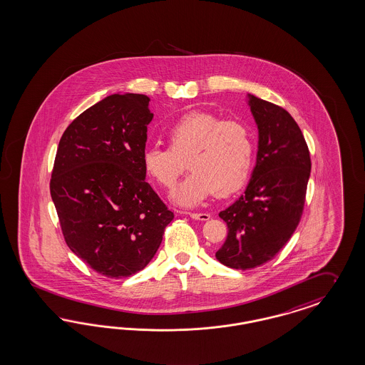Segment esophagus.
<instances>
[{"mask_svg": "<svg viewBox=\"0 0 365 365\" xmlns=\"http://www.w3.org/2000/svg\"><path fill=\"white\" fill-rule=\"evenodd\" d=\"M189 215L192 220H198V221H207L210 218V214L207 213H189Z\"/></svg>", "mask_w": 365, "mask_h": 365, "instance_id": "1", "label": "esophagus"}]
</instances>
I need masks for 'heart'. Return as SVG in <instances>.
Masks as SVG:
<instances>
[{
    "label": "heart",
    "instance_id": "b5f03b06",
    "mask_svg": "<svg viewBox=\"0 0 365 365\" xmlns=\"http://www.w3.org/2000/svg\"><path fill=\"white\" fill-rule=\"evenodd\" d=\"M165 140L168 150L150 147L143 152V168L159 186L171 189L186 162L191 171L173 192V200L182 206H194L212 192L227 197L251 174L255 144L241 123L190 112L167 129Z\"/></svg>",
    "mask_w": 365,
    "mask_h": 365
}]
</instances>
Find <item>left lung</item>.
<instances>
[{
	"instance_id": "8db88e82",
	"label": "left lung",
	"mask_w": 365,
	"mask_h": 365,
	"mask_svg": "<svg viewBox=\"0 0 365 365\" xmlns=\"http://www.w3.org/2000/svg\"><path fill=\"white\" fill-rule=\"evenodd\" d=\"M257 125L256 164L244 194L220 217L229 233L217 251L235 269L264 264L291 239L299 224L312 162L295 120L283 108L248 94Z\"/></svg>"
}]
</instances>
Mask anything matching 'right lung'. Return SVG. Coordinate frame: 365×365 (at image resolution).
<instances>
[{"mask_svg":"<svg viewBox=\"0 0 365 365\" xmlns=\"http://www.w3.org/2000/svg\"><path fill=\"white\" fill-rule=\"evenodd\" d=\"M144 94H112L79 114L56 152L51 197L68 248L103 277L152 260L174 213L145 182L143 152L153 118Z\"/></svg>","mask_w":365,"mask_h":365,"instance_id":"1","label":"right lung"}]
</instances>
